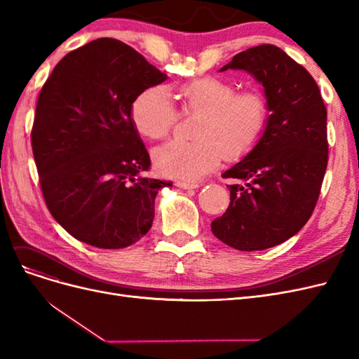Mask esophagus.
<instances>
[{
  "mask_svg": "<svg viewBox=\"0 0 359 359\" xmlns=\"http://www.w3.org/2000/svg\"><path fill=\"white\" fill-rule=\"evenodd\" d=\"M175 186L180 189H196L199 187L198 182H187V181H177Z\"/></svg>",
  "mask_w": 359,
  "mask_h": 359,
  "instance_id": "obj_1",
  "label": "esophagus"
}]
</instances>
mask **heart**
Returning a JSON list of instances; mask_svg holds the SVG:
<instances>
[{"instance_id": "obj_1", "label": "heart", "mask_w": 359, "mask_h": 359, "mask_svg": "<svg viewBox=\"0 0 359 359\" xmlns=\"http://www.w3.org/2000/svg\"><path fill=\"white\" fill-rule=\"evenodd\" d=\"M184 109L201 114L194 140L172 139L157 147L153 161L163 177L196 181L226 157L240 158L264 136L269 104L257 88L236 91L235 83L219 76H203L177 88ZM130 118L139 135L165 137L175 126L178 111L165 86L140 91L130 106Z\"/></svg>"}]
</instances>
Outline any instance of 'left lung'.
<instances>
[{
  "mask_svg": "<svg viewBox=\"0 0 359 359\" xmlns=\"http://www.w3.org/2000/svg\"><path fill=\"white\" fill-rule=\"evenodd\" d=\"M252 73L264 85L269 119L250 153L223 173L241 180L212 233L241 252L278 245L302 229L319 199L328 166L327 107L301 64L274 45L243 50L222 67Z\"/></svg>",
  "mask_w": 359,
  "mask_h": 359,
  "instance_id": "obj_1",
  "label": "left lung"
}]
</instances>
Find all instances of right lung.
<instances>
[{
    "instance_id": "1",
    "label": "right lung",
    "mask_w": 359,
    "mask_h": 359,
    "mask_svg": "<svg viewBox=\"0 0 359 359\" xmlns=\"http://www.w3.org/2000/svg\"><path fill=\"white\" fill-rule=\"evenodd\" d=\"M168 79L132 46L97 39L69 52L39 94L31 145L46 206L76 240L124 248L148 233L170 181L144 177L149 154L135 97Z\"/></svg>"
}]
</instances>
